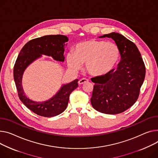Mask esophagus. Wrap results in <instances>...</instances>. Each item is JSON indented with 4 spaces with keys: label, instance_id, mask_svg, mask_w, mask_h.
<instances>
[{
    "label": "esophagus",
    "instance_id": "34e87169",
    "mask_svg": "<svg viewBox=\"0 0 158 158\" xmlns=\"http://www.w3.org/2000/svg\"><path fill=\"white\" fill-rule=\"evenodd\" d=\"M89 81H88V79H85V78H83V79H80L79 81V82H78V83H79V85H83V84H85V83H86V82H88Z\"/></svg>",
    "mask_w": 158,
    "mask_h": 158
}]
</instances>
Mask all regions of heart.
<instances>
[{"label": "heart", "instance_id": "b5f03b06", "mask_svg": "<svg viewBox=\"0 0 158 158\" xmlns=\"http://www.w3.org/2000/svg\"><path fill=\"white\" fill-rule=\"evenodd\" d=\"M120 58L119 47L113 43L90 39L78 43L74 52L67 55L68 66L79 70L86 64L88 73L94 77L107 74L116 66Z\"/></svg>", "mask_w": 158, "mask_h": 158}]
</instances>
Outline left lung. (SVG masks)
Returning a JSON list of instances; mask_svg holds the SVG:
<instances>
[{
    "mask_svg": "<svg viewBox=\"0 0 158 158\" xmlns=\"http://www.w3.org/2000/svg\"><path fill=\"white\" fill-rule=\"evenodd\" d=\"M98 37L112 38L115 41L119 48L121 61L115 70L91 79L95 84L91 103L100 112L119 114L137 100L145 79V65L137 47L123 35L112 32Z\"/></svg>",
    "mask_w": 158,
    "mask_h": 158,
    "instance_id": "8db88e82",
    "label": "left lung"
}]
</instances>
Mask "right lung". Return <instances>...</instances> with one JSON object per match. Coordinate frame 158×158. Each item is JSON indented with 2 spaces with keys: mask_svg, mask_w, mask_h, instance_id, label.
Instances as JSON below:
<instances>
[{
  "mask_svg": "<svg viewBox=\"0 0 158 158\" xmlns=\"http://www.w3.org/2000/svg\"><path fill=\"white\" fill-rule=\"evenodd\" d=\"M69 39L63 35H49L30 40L18 56L13 70L15 85L20 100L30 110L40 116L50 118L64 112L68 105L70 94L78 87V79L63 85L50 99L37 102L26 96L22 86V77L26 69L34 61L46 55L56 61L64 62L65 46Z\"/></svg>",
  "mask_w": 158,
  "mask_h": 158,
  "instance_id": "1",
  "label": "right lung"
}]
</instances>
